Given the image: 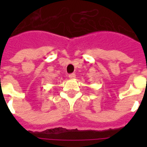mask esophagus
Instances as JSON below:
<instances>
[{"instance_id": "esophagus-1", "label": "esophagus", "mask_w": 147, "mask_h": 147, "mask_svg": "<svg viewBox=\"0 0 147 147\" xmlns=\"http://www.w3.org/2000/svg\"><path fill=\"white\" fill-rule=\"evenodd\" d=\"M68 77H69L70 79H71V80H72V79H75V78H76V74H70V75L68 76Z\"/></svg>"}]
</instances>
